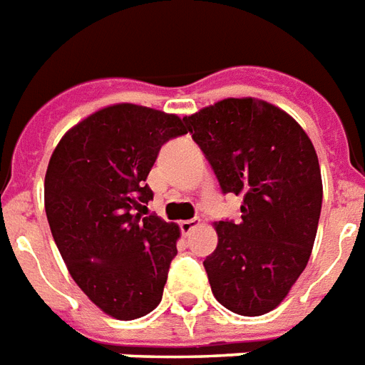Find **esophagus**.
<instances>
[{"label": "esophagus", "instance_id": "obj_1", "mask_svg": "<svg viewBox=\"0 0 365 365\" xmlns=\"http://www.w3.org/2000/svg\"><path fill=\"white\" fill-rule=\"evenodd\" d=\"M199 225H200L199 217H193V220H183V222H180V229H182L183 235H189L191 231H195V229L199 227Z\"/></svg>", "mask_w": 365, "mask_h": 365}]
</instances>
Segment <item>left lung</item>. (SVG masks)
Segmentation results:
<instances>
[{
    "label": "left lung",
    "instance_id": "1",
    "mask_svg": "<svg viewBox=\"0 0 365 365\" xmlns=\"http://www.w3.org/2000/svg\"><path fill=\"white\" fill-rule=\"evenodd\" d=\"M223 193L242 197L240 222H216L205 259L225 309L261 317L277 309L305 271L322 208V176L311 138L277 106L225 98L185 117Z\"/></svg>",
    "mask_w": 365,
    "mask_h": 365
}]
</instances>
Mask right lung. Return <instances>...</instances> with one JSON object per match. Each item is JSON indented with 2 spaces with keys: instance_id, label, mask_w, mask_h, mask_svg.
<instances>
[{
  "instance_id": "obj_1",
  "label": "right lung",
  "mask_w": 365,
  "mask_h": 365,
  "mask_svg": "<svg viewBox=\"0 0 365 365\" xmlns=\"http://www.w3.org/2000/svg\"><path fill=\"white\" fill-rule=\"evenodd\" d=\"M185 119L136 104L98 110L66 132L45 174L48 227L71 278L117 320L163 299L180 227L142 216L160 145L187 134Z\"/></svg>"
}]
</instances>
